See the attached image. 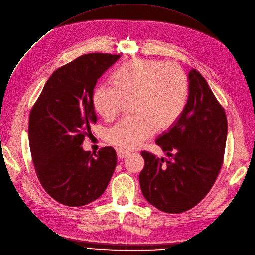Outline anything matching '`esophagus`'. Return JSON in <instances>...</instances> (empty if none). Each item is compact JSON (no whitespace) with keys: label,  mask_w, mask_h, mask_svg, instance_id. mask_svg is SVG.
I'll use <instances>...</instances> for the list:
<instances>
[{"label":"esophagus","mask_w":255,"mask_h":255,"mask_svg":"<svg viewBox=\"0 0 255 255\" xmlns=\"http://www.w3.org/2000/svg\"><path fill=\"white\" fill-rule=\"evenodd\" d=\"M117 155H118V157H119L120 159H123V158H126V157L128 156L129 152L124 151V150H121V149H118V150H117Z\"/></svg>","instance_id":"esophagus-1"}]
</instances>
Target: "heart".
Returning <instances> with one entry per match:
<instances>
[{"instance_id": "1", "label": "heart", "mask_w": 255, "mask_h": 255, "mask_svg": "<svg viewBox=\"0 0 255 255\" xmlns=\"http://www.w3.org/2000/svg\"><path fill=\"white\" fill-rule=\"evenodd\" d=\"M115 84L101 83L93 93L96 112L106 121L117 118L126 100L135 112L110 127L105 139L121 150L134 149L155 131L171 127L182 114L189 79L174 61L135 58L115 73Z\"/></svg>"}]
</instances>
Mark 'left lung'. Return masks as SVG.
<instances>
[{"label": "left lung", "mask_w": 255, "mask_h": 255, "mask_svg": "<svg viewBox=\"0 0 255 255\" xmlns=\"http://www.w3.org/2000/svg\"><path fill=\"white\" fill-rule=\"evenodd\" d=\"M190 94L180 117L156 139L169 160L141 151L139 174L143 197L168 214L193 208L212 189L222 168L227 118L204 77L189 73Z\"/></svg>", "instance_id": "obj_1"}]
</instances>
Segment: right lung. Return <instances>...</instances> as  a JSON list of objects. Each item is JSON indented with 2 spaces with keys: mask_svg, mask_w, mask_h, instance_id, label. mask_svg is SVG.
Listing matches in <instances>:
<instances>
[{
  "mask_svg": "<svg viewBox=\"0 0 255 255\" xmlns=\"http://www.w3.org/2000/svg\"><path fill=\"white\" fill-rule=\"evenodd\" d=\"M121 55L90 53L55 71L29 116V143L37 178L57 202L79 207L100 197L117 165V153L104 147L83 151L97 117L93 93L98 79Z\"/></svg>",
  "mask_w": 255,
  "mask_h": 255,
  "instance_id": "obj_1",
  "label": "right lung"
}]
</instances>
